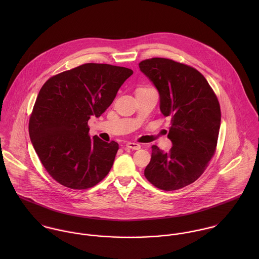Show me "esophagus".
<instances>
[{
	"label": "esophagus",
	"instance_id": "esophagus-1",
	"mask_svg": "<svg viewBox=\"0 0 259 259\" xmlns=\"http://www.w3.org/2000/svg\"><path fill=\"white\" fill-rule=\"evenodd\" d=\"M125 146H126V148H131L133 150H138V149L141 148V146L139 144H136V143H127Z\"/></svg>",
	"mask_w": 259,
	"mask_h": 259
}]
</instances>
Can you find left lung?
<instances>
[{"label":"left lung","mask_w":259,"mask_h":259,"mask_svg":"<svg viewBox=\"0 0 259 259\" xmlns=\"http://www.w3.org/2000/svg\"><path fill=\"white\" fill-rule=\"evenodd\" d=\"M140 70L159 94V109L171 118L167 138L172 147L164 152L152 146L145 177L162 190H176L194 183L214 154L221 127L219 100L197 70L172 60L152 58Z\"/></svg>","instance_id":"obj_1"}]
</instances>
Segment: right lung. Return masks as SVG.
<instances>
[{"mask_svg": "<svg viewBox=\"0 0 259 259\" xmlns=\"http://www.w3.org/2000/svg\"><path fill=\"white\" fill-rule=\"evenodd\" d=\"M134 72L84 64L56 74L41 87L29 122L37 156L49 175L73 189H87L110 172L118 144L90 137L88 121L110 107Z\"/></svg>", "mask_w": 259, "mask_h": 259, "instance_id": "1", "label": "right lung"}]
</instances>
